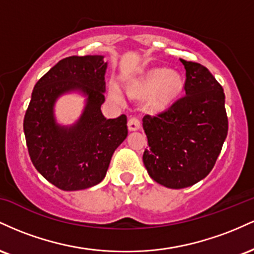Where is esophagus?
<instances>
[{
    "instance_id": "1",
    "label": "esophagus",
    "mask_w": 254,
    "mask_h": 254,
    "mask_svg": "<svg viewBox=\"0 0 254 254\" xmlns=\"http://www.w3.org/2000/svg\"><path fill=\"white\" fill-rule=\"evenodd\" d=\"M127 127H129L130 131L138 130L141 127V121L137 117H131L127 122Z\"/></svg>"
}]
</instances>
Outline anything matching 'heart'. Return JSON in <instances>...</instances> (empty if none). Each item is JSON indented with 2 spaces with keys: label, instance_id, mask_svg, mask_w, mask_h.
<instances>
[{
  "label": "heart",
  "instance_id": "b5f03b06",
  "mask_svg": "<svg viewBox=\"0 0 254 254\" xmlns=\"http://www.w3.org/2000/svg\"><path fill=\"white\" fill-rule=\"evenodd\" d=\"M182 88L183 81L180 75L166 69H153L131 86L132 93L138 97H148L155 92L154 101L157 106L161 107L170 105ZM111 95L117 101L123 100V93L116 84L111 88Z\"/></svg>",
  "mask_w": 254,
  "mask_h": 254
}]
</instances>
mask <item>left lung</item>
<instances>
[{"label": "left lung", "instance_id": "left-lung-1", "mask_svg": "<svg viewBox=\"0 0 254 254\" xmlns=\"http://www.w3.org/2000/svg\"><path fill=\"white\" fill-rule=\"evenodd\" d=\"M180 62L185 95L164 112L143 117L149 145L143 164L151 179L170 189L188 188L208 176L228 132L222 86L202 64Z\"/></svg>", "mask_w": 254, "mask_h": 254}]
</instances>
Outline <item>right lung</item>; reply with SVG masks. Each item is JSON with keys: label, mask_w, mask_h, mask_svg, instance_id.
I'll return each mask as SVG.
<instances>
[{"label": "right lung", "mask_w": 254, "mask_h": 254, "mask_svg": "<svg viewBox=\"0 0 254 254\" xmlns=\"http://www.w3.org/2000/svg\"><path fill=\"white\" fill-rule=\"evenodd\" d=\"M104 56H70L61 60L34 86L24 118L28 153L48 182L64 191L84 190L106 176L111 157L127 138V116L106 119ZM86 95L80 119L71 127L56 123L53 106L64 92Z\"/></svg>", "instance_id": "right-lung-1"}]
</instances>
